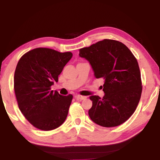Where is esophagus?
I'll return each instance as SVG.
<instances>
[{
  "label": "esophagus",
  "instance_id": "obj_1",
  "mask_svg": "<svg viewBox=\"0 0 160 160\" xmlns=\"http://www.w3.org/2000/svg\"><path fill=\"white\" fill-rule=\"evenodd\" d=\"M85 98H86V97L82 96V95H76V96H75V99H78V100H80V101H81V100L85 99Z\"/></svg>",
  "mask_w": 160,
  "mask_h": 160
}]
</instances>
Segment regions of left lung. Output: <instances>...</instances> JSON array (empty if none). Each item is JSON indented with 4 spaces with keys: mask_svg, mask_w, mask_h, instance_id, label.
<instances>
[{
    "mask_svg": "<svg viewBox=\"0 0 160 160\" xmlns=\"http://www.w3.org/2000/svg\"><path fill=\"white\" fill-rule=\"evenodd\" d=\"M80 57L90 62L94 77L103 78L104 96L92 95L88 113L103 127H115L126 121L136 109L142 93L137 59L125 44L104 39L80 49Z\"/></svg>",
    "mask_w": 160,
    "mask_h": 160,
    "instance_id": "left-lung-1",
    "label": "left lung"
}]
</instances>
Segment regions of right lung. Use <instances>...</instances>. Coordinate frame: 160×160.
<instances>
[{
	"mask_svg": "<svg viewBox=\"0 0 160 160\" xmlns=\"http://www.w3.org/2000/svg\"><path fill=\"white\" fill-rule=\"evenodd\" d=\"M72 56L71 52L37 48L19 60L14 75L16 99L22 113L35 128L51 131L66 119L72 95H61L51 87Z\"/></svg>",
	"mask_w": 160,
	"mask_h": 160,
	"instance_id": "right-lung-1",
	"label": "right lung"
}]
</instances>
